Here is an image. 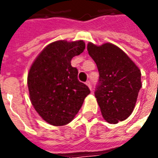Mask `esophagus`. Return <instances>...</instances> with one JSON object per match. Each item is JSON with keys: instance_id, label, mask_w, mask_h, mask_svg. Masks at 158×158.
Returning a JSON list of instances; mask_svg holds the SVG:
<instances>
[{"instance_id": "34e87169", "label": "esophagus", "mask_w": 158, "mask_h": 158, "mask_svg": "<svg viewBox=\"0 0 158 158\" xmlns=\"http://www.w3.org/2000/svg\"><path fill=\"white\" fill-rule=\"evenodd\" d=\"M85 84H86V85L89 87V89L91 90V89H92V86H91V83H90V81H89V80H88V81H86Z\"/></svg>"}]
</instances>
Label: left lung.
<instances>
[{
  "mask_svg": "<svg viewBox=\"0 0 158 158\" xmlns=\"http://www.w3.org/2000/svg\"><path fill=\"white\" fill-rule=\"evenodd\" d=\"M87 50L99 72L95 96L103 118L110 123L125 120L132 113L141 88L139 69L111 43L100 46L89 43Z\"/></svg>",
  "mask_w": 158,
  "mask_h": 158,
  "instance_id": "1",
  "label": "left lung"
}]
</instances>
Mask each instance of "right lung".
Wrapping results in <instances>:
<instances>
[{"mask_svg":"<svg viewBox=\"0 0 158 158\" xmlns=\"http://www.w3.org/2000/svg\"><path fill=\"white\" fill-rule=\"evenodd\" d=\"M83 40L51 43L42 51L28 74L32 105L42 118L55 126L71 122L90 93L78 79V69L71 66L73 56L84 52Z\"/></svg>","mask_w":158,"mask_h":158,"instance_id":"obj_1","label":"right lung"}]
</instances>
